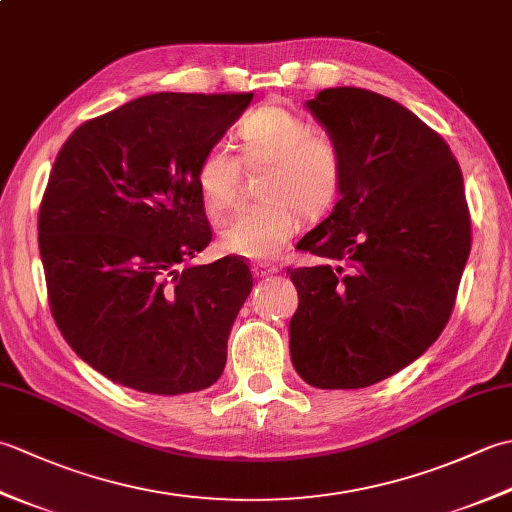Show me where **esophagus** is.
Returning a JSON list of instances; mask_svg holds the SVG:
<instances>
[{
	"label": "esophagus",
	"instance_id": "1",
	"mask_svg": "<svg viewBox=\"0 0 512 512\" xmlns=\"http://www.w3.org/2000/svg\"><path fill=\"white\" fill-rule=\"evenodd\" d=\"M277 266L275 264H268V262H257L253 264V273L255 277H268V275H275L277 273Z\"/></svg>",
	"mask_w": 512,
	"mask_h": 512
}]
</instances>
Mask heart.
<instances>
[{
	"instance_id": "1",
	"label": "heart",
	"mask_w": 512,
	"mask_h": 512,
	"mask_svg": "<svg viewBox=\"0 0 512 512\" xmlns=\"http://www.w3.org/2000/svg\"><path fill=\"white\" fill-rule=\"evenodd\" d=\"M237 149L211 143L195 165V184L206 211H231L246 167L266 165L257 180L262 200L244 206L220 233V246L255 262L277 257L297 233L299 213L308 220L328 213L341 198L347 176L339 140L314 129L306 116L264 105L235 125Z\"/></svg>"
}]
</instances>
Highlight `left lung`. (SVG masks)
Masks as SVG:
<instances>
[{
    "label": "left lung",
    "instance_id": "obj_1",
    "mask_svg": "<svg viewBox=\"0 0 512 512\" xmlns=\"http://www.w3.org/2000/svg\"><path fill=\"white\" fill-rule=\"evenodd\" d=\"M310 112L339 140L347 176L334 211L297 244L290 356L321 389L394 376L442 334L471 253L462 169L436 129L361 88L321 90Z\"/></svg>",
    "mask_w": 512,
    "mask_h": 512
}]
</instances>
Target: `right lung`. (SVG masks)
<instances>
[{"mask_svg": "<svg viewBox=\"0 0 512 512\" xmlns=\"http://www.w3.org/2000/svg\"><path fill=\"white\" fill-rule=\"evenodd\" d=\"M253 92H158L90 118L65 140L39 206L50 312L114 383L147 394L211 387L253 288L246 262L187 266L211 244L195 184Z\"/></svg>", "mask_w": 512, "mask_h": 512, "instance_id": "1", "label": "right lung"}]
</instances>
